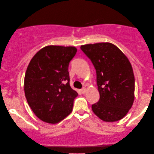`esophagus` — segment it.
<instances>
[{
  "label": "esophagus",
  "instance_id": "34e87169",
  "mask_svg": "<svg viewBox=\"0 0 154 154\" xmlns=\"http://www.w3.org/2000/svg\"><path fill=\"white\" fill-rule=\"evenodd\" d=\"M85 92H86V88H83V89L81 90V92L83 94H84V93H85Z\"/></svg>",
  "mask_w": 154,
  "mask_h": 154
}]
</instances>
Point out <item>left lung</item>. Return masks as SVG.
Here are the masks:
<instances>
[{
	"instance_id": "8db88e82",
	"label": "left lung",
	"mask_w": 154,
	"mask_h": 154,
	"mask_svg": "<svg viewBox=\"0 0 154 154\" xmlns=\"http://www.w3.org/2000/svg\"><path fill=\"white\" fill-rule=\"evenodd\" d=\"M97 73L100 100L92 105L97 116L106 122L123 119L133 104L134 76L132 65L123 52L110 43L81 46Z\"/></svg>"
}]
</instances>
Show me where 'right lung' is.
Returning <instances> with one entry per match:
<instances>
[{"instance_id": "1", "label": "right lung", "mask_w": 154, "mask_h": 154, "mask_svg": "<svg viewBox=\"0 0 154 154\" xmlns=\"http://www.w3.org/2000/svg\"><path fill=\"white\" fill-rule=\"evenodd\" d=\"M75 47L48 45L31 59L24 77L27 102L36 116L48 123H57L72 111L78 96L71 88L69 64Z\"/></svg>"}]
</instances>
